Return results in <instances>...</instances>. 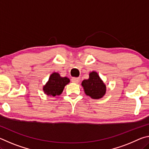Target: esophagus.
Listing matches in <instances>:
<instances>
[{
  "label": "esophagus",
  "instance_id": "1",
  "mask_svg": "<svg viewBox=\"0 0 149 149\" xmlns=\"http://www.w3.org/2000/svg\"><path fill=\"white\" fill-rule=\"evenodd\" d=\"M80 81L79 77H72V81L73 83H75V84H77V83H79Z\"/></svg>",
  "mask_w": 149,
  "mask_h": 149
}]
</instances>
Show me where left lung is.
<instances>
[{
	"mask_svg": "<svg viewBox=\"0 0 149 149\" xmlns=\"http://www.w3.org/2000/svg\"><path fill=\"white\" fill-rule=\"evenodd\" d=\"M85 94L92 99H99L104 95L107 87L97 72H92L89 74V78L82 81Z\"/></svg>",
	"mask_w": 149,
	"mask_h": 149,
	"instance_id": "1",
	"label": "left lung"
}]
</instances>
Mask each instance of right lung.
Wrapping results in <instances>:
<instances>
[{
	"label": "right lung",
	"mask_w": 149,
	"mask_h": 149,
	"mask_svg": "<svg viewBox=\"0 0 149 149\" xmlns=\"http://www.w3.org/2000/svg\"><path fill=\"white\" fill-rule=\"evenodd\" d=\"M69 83L68 78L62 77L59 74L54 72L50 75L49 81L43 87V91L47 95L55 97L62 94L64 87Z\"/></svg>",
	"instance_id": "add662e5"
}]
</instances>
